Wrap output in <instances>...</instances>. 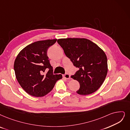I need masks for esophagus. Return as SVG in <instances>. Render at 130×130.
I'll return each mask as SVG.
<instances>
[{"label":"esophagus","instance_id":"esophagus-1","mask_svg":"<svg viewBox=\"0 0 130 130\" xmlns=\"http://www.w3.org/2000/svg\"><path fill=\"white\" fill-rule=\"evenodd\" d=\"M63 77L64 78H65L66 79H69V78H70V75H69V74H65L64 75H63Z\"/></svg>","mask_w":130,"mask_h":130}]
</instances>
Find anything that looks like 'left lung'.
<instances>
[{"label":"left lung","instance_id":"obj_1","mask_svg":"<svg viewBox=\"0 0 130 130\" xmlns=\"http://www.w3.org/2000/svg\"><path fill=\"white\" fill-rule=\"evenodd\" d=\"M66 55L79 70L71 77L79 83L77 93L89 95L98 90L108 72L107 58L103 51L85 38H64L58 40Z\"/></svg>","mask_w":130,"mask_h":130}]
</instances>
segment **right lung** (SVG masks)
Segmentation results:
<instances>
[{"label": "right lung", "instance_id": "right-lung-1", "mask_svg": "<svg viewBox=\"0 0 130 130\" xmlns=\"http://www.w3.org/2000/svg\"><path fill=\"white\" fill-rule=\"evenodd\" d=\"M57 39L37 41L24 47L18 55L14 69L17 79L29 94L43 96L51 92L61 74L54 75L47 54L48 48ZM47 69L48 71L46 73Z\"/></svg>", "mask_w": 130, "mask_h": 130}]
</instances>
